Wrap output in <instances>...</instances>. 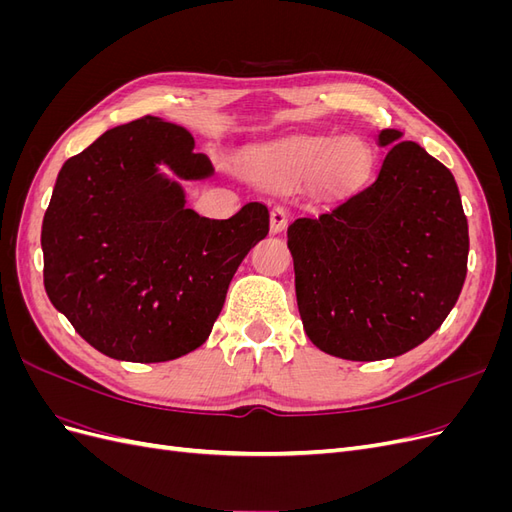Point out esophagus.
<instances>
[{"label":"esophagus","instance_id":"1","mask_svg":"<svg viewBox=\"0 0 512 512\" xmlns=\"http://www.w3.org/2000/svg\"><path fill=\"white\" fill-rule=\"evenodd\" d=\"M288 224V213L284 207H273L271 209V232H282Z\"/></svg>","mask_w":512,"mask_h":512}]
</instances>
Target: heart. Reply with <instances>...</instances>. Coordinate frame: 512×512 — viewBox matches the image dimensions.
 Segmentation results:
<instances>
[{"label": "heart", "mask_w": 512, "mask_h": 512, "mask_svg": "<svg viewBox=\"0 0 512 512\" xmlns=\"http://www.w3.org/2000/svg\"><path fill=\"white\" fill-rule=\"evenodd\" d=\"M369 170V151L354 136L294 138L254 160V173L273 185L316 179L320 188L344 192L361 183Z\"/></svg>", "instance_id": "b5f03b06"}]
</instances>
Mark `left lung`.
Listing matches in <instances>:
<instances>
[{"instance_id":"obj_1","label":"left lung","mask_w":512,"mask_h":512,"mask_svg":"<svg viewBox=\"0 0 512 512\" xmlns=\"http://www.w3.org/2000/svg\"><path fill=\"white\" fill-rule=\"evenodd\" d=\"M399 130L376 179L288 226L303 329L346 361L404 354L440 329L468 271V220L451 170Z\"/></svg>"}]
</instances>
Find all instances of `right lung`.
<instances>
[{
	"label": "right lung",
	"instance_id": "right-lung-1",
	"mask_svg": "<svg viewBox=\"0 0 512 512\" xmlns=\"http://www.w3.org/2000/svg\"><path fill=\"white\" fill-rule=\"evenodd\" d=\"M213 175L188 130L143 117L61 166L42 222L44 288L87 344L128 363H164L207 342L232 275L267 237L269 209L228 220L185 207L166 178Z\"/></svg>",
	"mask_w": 512,
	"mask_h": 512
}]
</instances>
